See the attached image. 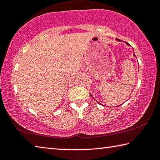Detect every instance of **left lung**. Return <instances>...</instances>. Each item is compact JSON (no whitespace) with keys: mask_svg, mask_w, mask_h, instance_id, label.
I'll return each instance as SVG.
<instances>
[{"mask_svg":"<svg viewBox=\"0 0 160 160\" xmlns=\"http://www.w3.org/2000/svg\"><path fill=\"white\" fill-rule=\"evenodd\" d=\"M116 40H118V41H121V40H120V39H116ZM126 44L130 45V44H128V43H126ZM134 55H135V54H134ZM91 96H92V94H91ZM99 104H100V103H99Z\"/></svg>","mask_w":160,"mask_h":160,"instance_id":"8db88e82","label":"left lung"}]
</instances>
